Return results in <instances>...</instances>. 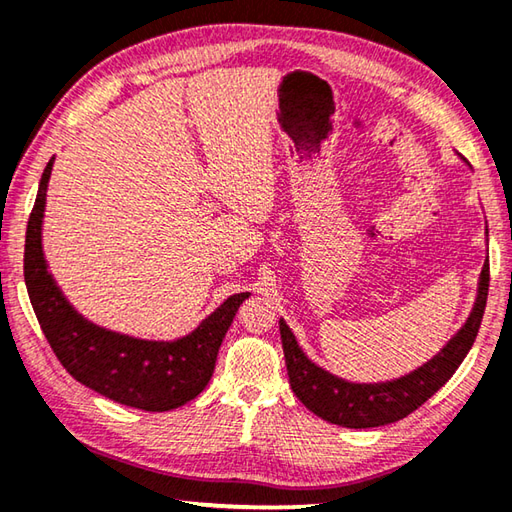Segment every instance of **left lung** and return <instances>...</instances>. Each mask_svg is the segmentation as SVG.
<instances>
[{
  "instance_id": "left-lung-1",
  "label": "left lung",
  "mask_w": 512,
  "mask_h": 512,
  "mask_svg": "<svg viewBox=\"0 0 512 512\" xmlns=\"http://www.w3.org/2000/svg\"><path fill=\"white\" fill-rule=\"evenodd\" d=\"M488 282L490 275L486 259L482 273H479L475 304L464 326L426 364L402 377L390 379V382L359 384L328 373L322 366L310 362L304 350L299 348L293 330L288 328L284 319H279L290 388L310 413L330 424L344 428H375L399 422L422 406L426 399L433 397L464 362L470 346L475 344L479 324H482Z\"/></svg>"
}]
</instances>
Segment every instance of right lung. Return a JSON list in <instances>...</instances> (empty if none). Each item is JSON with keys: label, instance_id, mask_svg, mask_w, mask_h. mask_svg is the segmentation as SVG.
Returning <instances> with one entry per match:
<instances>
[{"label": "right lung", "instance_id": "1", "mask_svg": "<svg viewBox=\"0 0 512 512\" xmlns=\"http://www.w3.org/2000/svg\"><path fill=\"white\" fill-rule=\"evenodd\" d=\"M53 162L55 157L46 164L39 182L24 250L28 297L50 348L79 384L117 404L148 413L188 404L213 377L226 330L250 293L230 295L195 330L170 342L130 337L88 322L70 306L44 259L42 222Z\"/></svg>", "mask_w": 512, "mask_h": 512}]
</instances>
